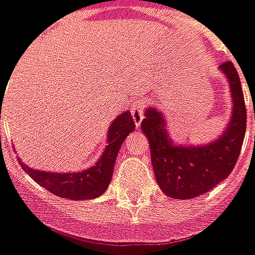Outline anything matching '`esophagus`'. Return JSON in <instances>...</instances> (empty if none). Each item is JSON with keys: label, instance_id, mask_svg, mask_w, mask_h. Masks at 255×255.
<instances>
[{"label": "esophagus", "instance_id": "34e87169", "mask_svg": "<svg viewBox=\"0 0 255 255\" xmlns=\"http://www.w3.org/2000/svg\"><path fill=\"white\" fill-rule=\"evenodd\" d=\"M131 116L135 121V126L139 127L142 119H143V107H142V103L139 100H134L131 103Z\"/></svg>", "mask_w": 255, "mask_h": 255}]
</instances>
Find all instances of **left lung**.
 <instances>
[{
  "label": "left lung",
  "mask_w": 255,
  "mask_h": 255,
  "mask_svg": "<svg viewBox=\"0 0 255 255\" xmlns=\"http://www.w3.org/2000/svg\"><path fill=\"white\" fill-rule=\"evenodd\" d=\"M221 69L230 84L233 114L223 135L205 146H176L167 138L164 120L155 109L145 112L142 132L150 145V159L157 184L166 195L177 200L195 198L208 193L229 176L242 150L247 110L242 82L235 64L225 61Z\"/></svg>",
  "instance_id": "left-lung-1"
}]
</instances>
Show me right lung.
Wrapping results in <instances>:
<instances>
[{
    "mask_svg": "<svg viewBox=\"0 0 255 255\" xmlns=\"http://www.w3.org/2000/svg\"><path fill=\"white\" fill-rule=\"evenodd\" d=\"M134 129V119L129 112L119 116L109 129V145L106 146L103 156L100 157V160L93 167L85 171L58 174L50 171L34 170L22 163L20 160L19 164L36 183H39L41 187H44L50 193L55 194L57 197L74 201L92 200L105 193L106 188L109 187L121 143Z\"/></svg>",
    "mask_w": 255,
    "mask_h": 255,
    "instance_id": "obj_1",
    "label": "right lung"
}]
</instances>
